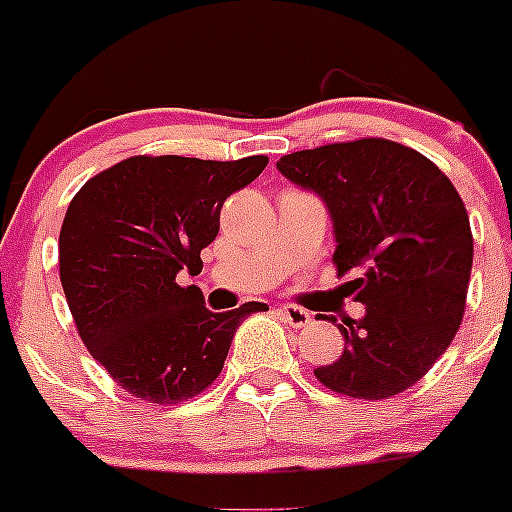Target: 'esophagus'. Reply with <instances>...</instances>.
Instances as JSON below:
<instances>
[{
	"mask_svg": "<svg viewBox=\"0 0 512 512\" xmlns=\"http://www.w3.org/2000/svg\"><path fill=\"white\" fill-rule=\"evenodd\" d=\"M280 314L289 327H294V329H302L312 322V314H309L307 309L297 307V304H285V307H280Z\"/></svg>",
	"mask_w": 512,
	"mask_h": 512,
	"instance_id": "1",
	"label": "esophagus"
}]
</instances>
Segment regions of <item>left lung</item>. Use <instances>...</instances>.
<instances>
[{
	"instance_id": "8db88e82",
	"label": "left lung",
	"mask_w": 512,
	"mask_h": 512,
	"mask_svg": "<svg viewBox=\"0 0 512 512\" xmlns=\"http://www.w3.org/2000/svg\"><path fill=\"white\" fill-rule=\"evenodd\" d=\"M277 170L324 200L337 275L356 272L344 287L366 307L361 319L337 324L344 352L314 376L352 399L401 394L461 327L473 267L461 195L436 163L386 138L289 153Z\"/></svg>"
}]
</instances>
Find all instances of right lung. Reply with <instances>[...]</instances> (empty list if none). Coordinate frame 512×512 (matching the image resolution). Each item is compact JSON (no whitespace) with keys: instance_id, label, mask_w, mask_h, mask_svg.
Returning <instances> with one entry per match:
<instances>
[{"instance_id":"right-lung-1","label":"right lung","mask_w":512,"mask_h":512,"mask_svg":"<svg viewBox=\"0 0 512 512\" xmlns=\"http://www.w3.org/2000/svg\"><path fill=\"white\" fill-rule=\"evenodd\" d=\"M265 165L267 156H133L71 200L59 235L61 287L81 342L136 399L170 406L208 389L242 319L265 307L215 314L200 287L178 285V275H200L223 203Z\"/></svg>"}]
</instances>
